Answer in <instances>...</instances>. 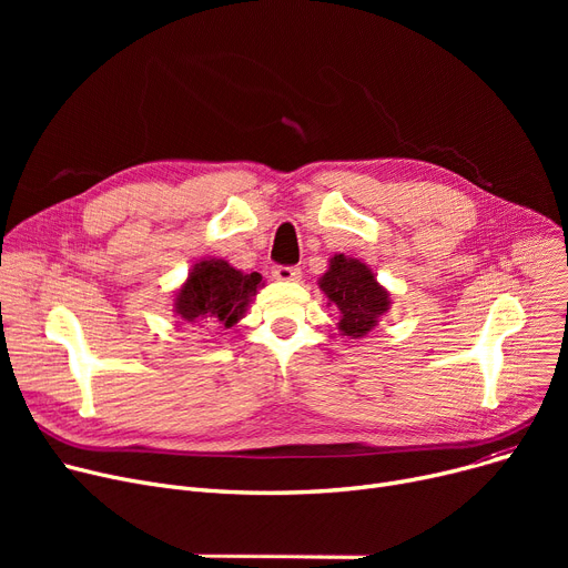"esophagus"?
<instances>
[{"instance_id": "1", "label": "esophagus", "mask_w": 568, "mask_h": 568, "mask_svg": "<svg viewBox=\"0 0 568 568\" xmlns=\"http://www.w3.org/2000/svg\"><path fill=\"white\" fill-rule=\"evenodd\" d=\"M272 276H274L276 281H281V283H294V281L302 278V272H300V268H296V266H283V264H278V266L272 268Z\"/></svg>"}]
</instances>
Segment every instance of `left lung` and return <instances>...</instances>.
I'll return each mask as SVG.
<instances>
[{"mask_svg":"<svg viewBox=\"0 0 568 568\" xmlns=\"http://www.w3.org/2000/svg\"><path fill=\"white\" fill-rule=\"evenodd\" d=\"M317 285L338 311L341 336L364 338L375 329L379 317L392 308V294L377 283L371 266L343 253H336L329 260V268L322 274Z\"/></svg>","mask_w":568,"mask_h":568,"instance_id":"obj_1","label":"left lung"}]
</instances>
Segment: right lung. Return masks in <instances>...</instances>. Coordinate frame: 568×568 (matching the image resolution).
I'll return each mask as SVG.
<instances>
[{"label": "right lung", "mask_w": 568, "mask_h": 568, "mask_svg": "<svg viewBox=\"0 0 568 568\" xmlns=\"http://www.w3.org/2000/svg\"><path fill=\"white\" fill-rule=\"evenodd\" d=\"M262 285L257 272L244 274L227 260L204 257L193 264L184 285L174 292L172 313L184 324L230 329L246 315Z\"/></svg>", "instance_id": "1"}]
</instances>
